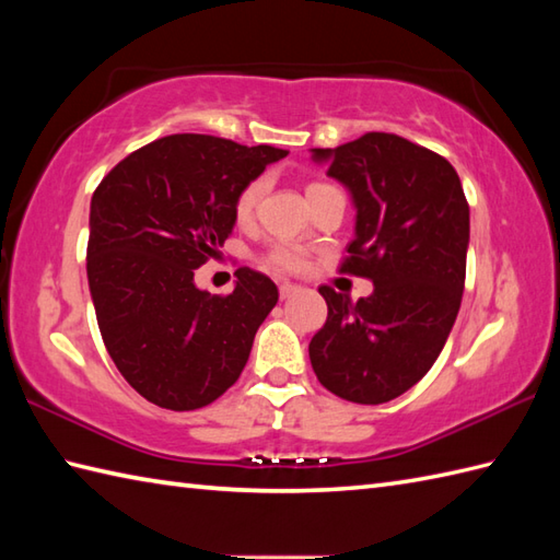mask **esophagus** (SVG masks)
I'll use <instances>...</instances> for the list:
<instances>
[{
  "instance_id": "esophagus-1",
  "label": "esophagus",
  "mask_w": 560,
  "mask_h": 560,
  "mask_svg": "<svg viewBox=\"0 0 560 560\" xmlns=\"http://www.w3.org/2000/svg\"><path fill=\"white\" fill-rule=\"evenodd\" d=\"M295 291H299V287H295V283H281V287H279V295H281V301H287V299H291V295L295 293Z\"/></svg>"
}]
</instances>
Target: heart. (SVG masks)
Masks as SVG:
<instances>
[{
    "instance_id": "b5f03b06",
    "label": "heart",
    "mask_w": 560,
    "mask_h": 560,
    "mask_svg": "<svg viewBox=\"0 0 560 560\" xmlns=\"http://www.w3.org/2000/svg\"><path fill=\"white\" fill-rule=\"evenodd\" d=\"M265 189H267V177H255V180H249L241 189V195H237V199H235V219L237 221L245 223V221L253 219V213L259 205L261 195H265ZM325 189H331V187L325 185V183H311V185H307V199H313L315 195L325 192ZM265 261H267V267H271V269L299 271V269L305 267V253L299 245L283 243V245H273L267 253Z\"/></svg>"
}]
</instances>
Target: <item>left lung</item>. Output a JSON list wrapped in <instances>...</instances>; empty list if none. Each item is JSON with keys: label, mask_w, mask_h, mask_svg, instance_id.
Wrapping results in <instances>:
<instances>
[{"label": "left lung", "mask_w": 560, "mask_h": 560, "mask_svg": "<svg viewBox=\"0 0 560 560\" xmlns=\"http://www.w3.org/2000/svg\"><path fill=\"white\" fill-rule=\"evenodd\" d=\"M351 192L355 237L341 271L373 281L351 301L319 287L327 323L313 337L319 383L355 404H385L431 371L455 325L467 273L469 205L457 171L413 141L368 132L313 149Z\"/></svg>", "instance_id": "1"}]
</instances>
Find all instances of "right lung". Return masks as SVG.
<instances>
[{
    "label": "right lung",
    "instance_id": "1",
    "mask_svg": "<svg viewBox=\"0 0 560 560\" xmlns=\"http://www.w3.org/2000/svg\"><path fill=\"white\" fill-rule=\"evenodd\" d=\"M287 153L171 135L129 153L93 192L86 273L101 337L156 407L201 409L241 377L277 283L241 267L233 293L211 295L195 269L233 233L241 189Z\"/></svg>",
    "mask_w": 560,
    "mask_h": 560
}]
</instances>
